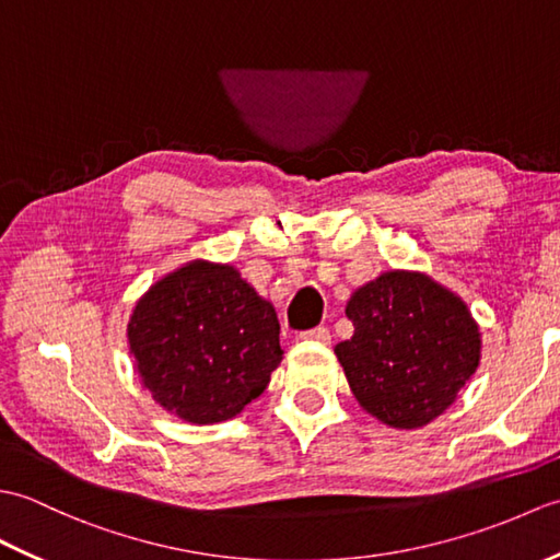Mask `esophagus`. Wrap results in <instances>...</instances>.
I'll return each instance as SVG.
<instances>
[{"label":"esophagus","instance_id":"obj_1","mask_svg":"<svg viewBox=\"0 0 560 560\" xmlns=\"http://www.w3.org/2000/svg\"><path fill=\"white\" fill-rule=\"evenodd\" d=\"M301 337L303 339H311V341H319V343H329L331 341V335H329V329L325 325L313 327V329H305Z\"/></svg>","mask_w":560,"mask_h":560}]
</instances>
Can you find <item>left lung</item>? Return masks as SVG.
<instances>
[{"instance_id": "1", "label": "left lung", "mask_w": 560, "mask_h": 560, "mask_svg": "<svg viewBox=\"0 0 560 560\" xmlns=\"http://www.w3.org/2000/svg\"><path fill=\"white\" fill-rule=\"evenodd\" d=\"M355 331L337 359L361 407L395 428L443 413L479 365V327L425 273L387 271L351 295Z\"/></svg>"}]
</instances>
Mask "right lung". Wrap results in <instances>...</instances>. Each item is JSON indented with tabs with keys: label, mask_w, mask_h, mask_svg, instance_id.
Returning a JSON list of instances; mask_svg holds the SVG:
<instances>
[{
	"label": "right lung",
	"mask_w": 560,
	"mask_h": 560,
	"mask_svg": "<svg viewBox=\"0 0 560 560\" xmlns=\"http://www.w3.org/2000/svg\"><path fill=\"white\" fill-rule=\"evenodd\" d=\"M153 399L189 423L233 419L281 363L273 307L233 267L192 261L161 279L129 323Z\"/></svg>",
	"instance_id": "right-lung-1"
}]
</instances>
